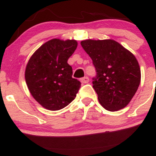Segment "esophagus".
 <instances>
[{"instance_id":"esophagus-1","label":"esophagus","mask_w":156,"mask_h":156,"mask_svg":"<svg viewBox=\"0 0 156 156\" xmlns=\"http://www.w3.org/2000/svg\"><path fill=\"white\" fill-rule=\"evenodd\" d=\"M80 81H81L82 83H88L89 82V79L88 76H85V77L80 79Z\"/></svg>"}]
</instances>
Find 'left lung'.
Wrapping results in <instances>:
<instances>
[{
    "mask_svg": "<svg viewBox=\"0 0 156 156\" xmlns=\"http://www.w3.org/2000/svg\"><path fill=\"white\" fill-rule=\"evenodd\" d=\"M81 46L97 72L92 83L100 104L109 111L126 107L140 83V68L135 56L113 40H86Z\"/></svg>",
    "mask_w": 156,
    "mask_h": 156,
    "instance_id": "1",
    "label": "left lung"
}]
</instances>
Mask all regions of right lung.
I'll use <instances>...</instances> for the list:
<instances>
[{
  "mask_svg": "<svg viewBox=\"0 0 156 156\" xmlns=\"http://www.w3.org/2000/svg\"><path fill=\"white\" fill-rule=\"evenodd\" d=\"M76 47L74 40L52 39L43 44L27 64V86L34 98L47 110H61L76 98L81 83L72 77L67 60Z\"/></svg>",
  "mask_w": 156,
  "mask_h": 156,
  "instance_id": "1",
  "label": "right lung"
}]
</instances>
